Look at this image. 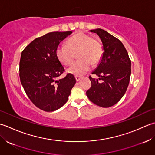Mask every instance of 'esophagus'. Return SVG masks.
I'll return each instance as SVG.
<instances>
[{"label": "esophagus", "instance_id": "obj_1", "mask_svg": "<svg viewBox=\"0 0 155 155\" xmlns=\"http://www.w3.org/2000/svg\"><path fill=\"white\" fill-rule=\"evenodd\" d=\"M75 80H76L77 81H80V80H81V77H80V76H75Z\"/></svg>", "mask_w": 155, "mask_h": 155}]
</instances>
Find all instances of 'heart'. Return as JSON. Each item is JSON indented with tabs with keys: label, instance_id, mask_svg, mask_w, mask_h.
<instances>
[{
	"label": "heart",
	"instance_id": "1",
	"mask_svg": "<svg viewBox=\"0 0 155 155\" xmlns=\"http://www.w3.org/2000/svg\"><path fill=\"white\" fill-rule=\"evenodd\" d=\"M77 53L76 62L68 69V73L81 76L90 70L91 64L96 65L103 55L102 44L97 39L84 33H78L69 38L66 45H60L56 49V56L64 65H70Z\"/></svg>",
	"mask_w": 155,
	"mask_h": 155
}]
</instances>
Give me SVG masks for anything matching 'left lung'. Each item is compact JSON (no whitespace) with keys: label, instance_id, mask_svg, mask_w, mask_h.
Instances as JSON below:
<instances>
[{"label":"left lung","instance_id":"left-lung-1","mask_svg":"<svg viewBox=\"0 0 155 155\" xmlns=\"http://www.w3.org/2000/svg\"><path fill=\"white\" fill-rule=\"evenodd\" d=\"M102 42L104 53L99 65L92 74L98 79L89 77L91 86L86 91L94 104L108 108L117 103L124 95L131 74V61L122 43L102 29L91 30ZM102 80V82H99Z\"/></svg>","mask_w":155,"mask_h":155}]
</instances>
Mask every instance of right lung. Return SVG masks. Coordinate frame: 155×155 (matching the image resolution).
Listing matches in <instances>:
<instances>
[{
    "mask_svg": "<svg viewBox=\"0 0 155 155\" xmlns=\"http://www.w3.org/2000/svg\"><path fill=\"white\" fill-rule=\"evenodd\" d=\"M72 31L51 32L36 38L21 53L19 63L21 83L34 105L45 112H53L67 102L76 82L68 74L57 80L64 68L56 56L60 42Z\"/></svg>",
    "mask_w": 155,
    "mask_h": 155,
    "instance_id": "obj_1",
    "label": "right lung"
}]
</instances>
